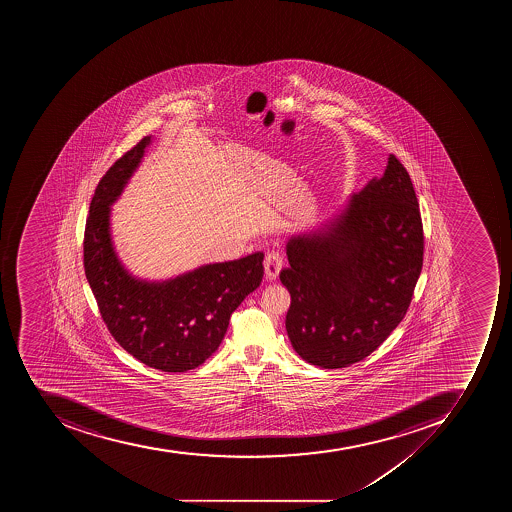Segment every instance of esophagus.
<instances>
[{
  "instance_id": "esophagus-1",
  "label": "esophagus",
  "mask_w": 512,
  "mask_h": 512,
  "mask_svg": "<svg viewBox=\"0 0 512 512\" xmlns=\"http://www.w3.org/2000/svg\"><path fill=\"white\" fill-rule=\"evenodd\" d=\"M283 266V258L280 254L272 253L267 254L266 259H264V270H266V277L269 280H275L278 277V272L282 269Z\"/></svg>"
}]
</instances>
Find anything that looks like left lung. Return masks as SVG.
I'll list each match as a JSON object with an SVG mask.
<instances>
[{"mask_svg":"<svg viewBox=\"0 0 512 512\" xmlns=\"http://www.w3.org/2000/svg\"><path fill=\"white\" fill-rule=\"evenodd\" d=\"M286 331L296 354L344 368L376 351L407 314L423 269L421 211L410 174L389 155L381 178L355 194L323 232L286 245Z\"/></svg>","mask_w":512,"mask_h":512,"instance_id":"1","label":"left lung"}]
</instances>
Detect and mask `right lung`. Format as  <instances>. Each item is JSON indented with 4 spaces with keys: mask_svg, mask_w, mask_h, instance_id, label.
I'll return each mask as SVG.
<instances>
[{
    "mask_svg": "<svg viewBox=\"0 0 512 512\" xmlns=\"http://www.w3.org/2000/svg\"><path fill=\"white\" fill-rule=\"evenodd\" d=\"M150 137H142L102 176L86 219L83 262L102 320L134 359L155 370L182 373L218 351L230 315L256 290L264 254L219 262L165 283L128 275L113 253L109 206L139 165Z\"/></svg>",
    "mask_w": 512,
    "mask_h": 512,
    "instance_id": "right-lung-1",
    "label": "right lung"
}]
</instances>
